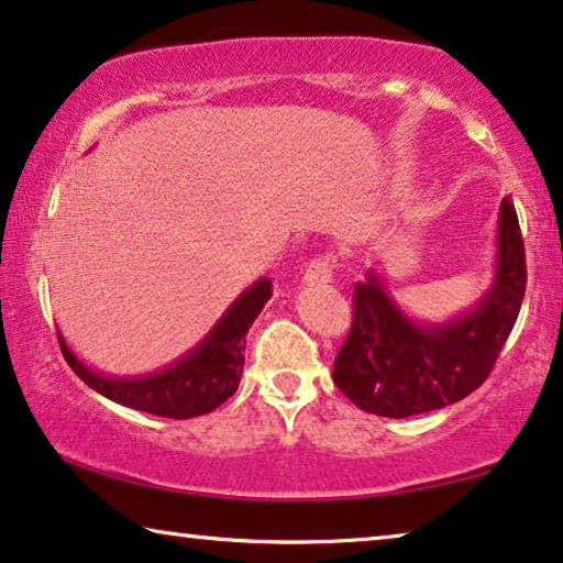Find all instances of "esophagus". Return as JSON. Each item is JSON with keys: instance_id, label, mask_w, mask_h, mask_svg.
Here are the masks:
<instances>
[{"instance_id": "esophagus-1", "label": "esophagus", "mask_w": 563, "mask_h": 563, "mask_svg": "<svg viewBox=\"0 0 563 563\" xmlns=\"http://www.w3.org/2000/svg\"><path fill=\"white\" fill-rule=\"evenodd\" d=\"M331 278H334V257L321 255L308 263L303 275L306 283H331Z\"/></svg>"}]
</instances>
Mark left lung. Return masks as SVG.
<instances>
[{
  "label": "left lung",
  "mask_w": 563,
  "mask_h": 563,
  "mask_svg": "<svg viewBox=\"0 0 563 563\" xmlns=\"http://www.w3.org/2000/svg\"><path fill=\"white\" fill-rule=\"evenodd\" d=\"M526 296V247L516 206L497 217V271L485 298L446 323H416L375 273L354 285V316L334 360V385L385 418L446 408L477 390L508 342Z\"/></svg>",
  "instance_id": "1"
}]
</instances>
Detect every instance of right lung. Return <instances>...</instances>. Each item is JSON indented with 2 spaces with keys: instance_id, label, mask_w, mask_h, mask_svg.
<instances>
[{
  "instance_id": "1",
  "label": "right lung",
  "mask_w": 563,
  "mask_h": 563,
  "mask_svg": "<svg viewBox=\"0 0 563 563\" xmlns=\"http://www.w3.org/2000/svg\"><path fill=\"white\" fill-rule=\"evenodd\" d=\"M271 296L273 283L260 278L229 306V311L196 350L173 362L170 367L145 377L101 375L78 362L60 334L58 344L70 369L99 395L120 406L142 410V413L184 421V418L211 413L213 408L232 398L242 377L244 344H247L244 336Z\"/></svg>"
}]
</instances>
